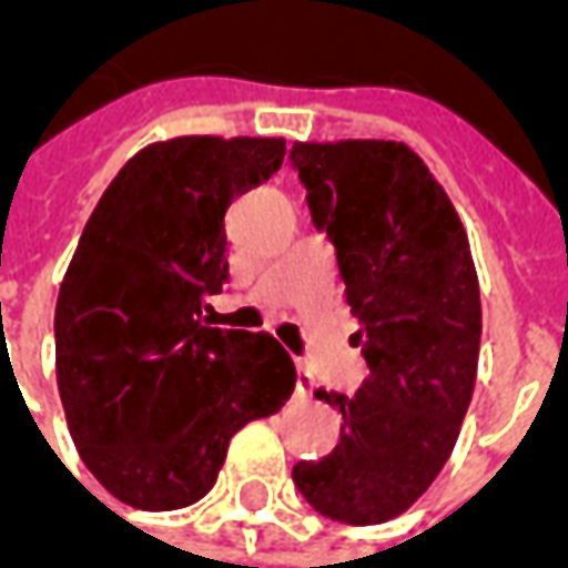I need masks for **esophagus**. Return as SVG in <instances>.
<instances>
[{"label":"esophagus","mask_w":568,"mask_h":568,"mask_svg":"<svg viewBox=\"0 0 568 568\" xmlns=\"http://www.w3.org/2000/svg\"><path fill=\"white\" fill-rule=\"evenodd\" d=\"M313 389H316V377L310 374L307 365H297V395H301V398H310Z\"/></svg>","instance_id":"34e87169"}]
</instances>
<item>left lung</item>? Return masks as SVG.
Masks as SVG:
<instances>
[{
    "label": "left lung",
    "instance_id": "left-lung-1",
    "mask_svg": "<svg viewBox=\"0 0 568 568\" xmlns=\"http://www.w3.org/2000/svg\"><path fill=\"white\" fill-rule=\"evenodd\" d=\"M313 227L332 240L368 377L341 414V444L292 471L337 524H386L428 489L475 393L480 292L468 236L444 187L402 142L349 140L288 151Z\"/></svg>",
    "mask_w": 568,
    "mask_h": 568
}]
</instances>
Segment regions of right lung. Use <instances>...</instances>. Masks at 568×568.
<instances>
[{"label":"right lung","mask_w":568,"mask_h":568,"mask_svg":"<svg viewBox=\"0 0 568 568\" xmlns=\"http://www.w3.org/2000/svg\"><path fill=\"white\" fill-rule=\"evenodd\" d=\"M283 154V140L154 142L84 224L57 297V386L84 465L133 508L203 499L227 440L295 393L271 334L200 320L231 280L224 215Z\"/></svg>","instance_id":"obj_1"}]
</instances>
